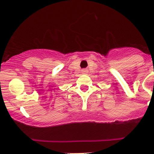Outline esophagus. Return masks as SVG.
Wrapping results in <instances>:
<instances>
[{
    "instance_id": "34e87169",
    "label": "esophagus",
    "mask_w": 154,
    "mask_h": 154,
    "mask_svg": "<svg viewBox=\"0 0 154 154\" xmlns=\"http://www.w3.org/2000/svg\"><path fill=\"white\" fill-rule=\"evenodd\" d=\"M87 72H88L87 69H83V70H82V73H84V74H85V73H87Z\"/></svg>"
}]
</instances>
